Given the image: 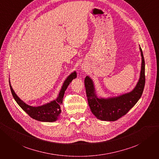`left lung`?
<instances>
[{
    "mask_svg": "<svg viewBox=\"0 0 159 159\" xmlns=\"http://www.w3.org/2000/svg\"><path fill=\"white\" fill-rule=\"evenodd\" d=\"M142 57L140 78L135 88L131 92L117 97L102 98H98L92 80L86 76L84 83L88 104L91 112L98 119L102 121H114L127 114L139 99L141 98L145 84V64L141 48H139Z\"/></svg>",
    "mask_w": 159,
    "mask_h": 159,
    "instance_id": "obj_1",
    "label": "left lung"
}]
</instances>
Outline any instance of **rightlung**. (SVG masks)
Masks as SVG:
<instances>
[{
  "label": "right lung",
  "mask_w": 159,
  "mask_h": 159,
  "mask_svg": "<svg viewBox=\"0 0 159 159\" xmlns=\"http://www.w3.org/2000/svg\"><path fill=\"white\" fill-rule=\"evenodd\" d=\"M76 77V72L74 71L64 81L58 96H57V98L55 100L38 107H33L25 103L22 100L18 97V95L14 92L11 85L10 81H9V85H10L11 93L14 99H15L19 106L25 111L30 117L39 121L54 122L57 121L60 117V114L61 112V105L62 104V102H63L65 91L66 90L67 88L68 87L70 83H71V81L75 79Z\"/></svg>",
  "instance_id": "1"
}]
</instances>
